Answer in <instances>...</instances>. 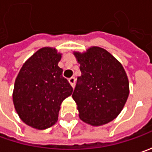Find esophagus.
Returning <instances> with one entry per match:
<instances>
[{
    "instance_id": "1",
    "label": "esophagus",
    "mask_w": 152,
    "mask_h": 152,
    "mask_svg": "<svg viewBox=\"0 0 152 152\" xmlns=\"http://www.w3.org/2000/svg\"><path fill=\"white\" fill-rule=\"evenodd\" d=\"M69 82H70V84H71L72 87H75V85H76V78L75 77L69 78Z\"/></svg>"
}]
</instances>
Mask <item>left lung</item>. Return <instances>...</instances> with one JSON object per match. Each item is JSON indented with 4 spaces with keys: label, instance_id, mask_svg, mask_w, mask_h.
Wrapping results in <instances>:
<instances>
[{
    "label": "left lung",
    "instance_id": "obj_1",
    "mask_svg": "<svg viewBox=\"0 0 152 152\" xmlns=\"http://www.w3.org/2000/svg\"><path fill=\"white\" fill-rule=\"evenodd\" d=\"M81 76L72 94L82 121L102 125L121 112L129 96V81L122 65L107 50L92 47L76 52Z\"/></svg>",
    "mask_w": 152,
    "mask_h": 152
}]
</instances>
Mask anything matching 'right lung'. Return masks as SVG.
<instances>
[{"instance_id":"add662e5","label":"right lung","mask_w":152,"mask_h":152,"mask_svg":"<svg viewBox=\"0 0 152 152\" xmlns=\"http://www.w3.org/2000/svg\"><path fill=\"white\" fill-rule=\"evenodd\" d=\"M61 55L55 49L43 48L27 60L15 81L13 103L26 124L38 129L54 125L61 102L73 88L58 66Z\"/></svg>"}]
</instances>
